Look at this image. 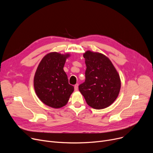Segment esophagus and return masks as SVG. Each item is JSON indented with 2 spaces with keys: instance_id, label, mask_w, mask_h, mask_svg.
<instances>
[{
  "instance_id": "34e87169",
  "label": "esophagus",
  "mask_w": 153,
  "mask_h": 153,
  "mask_svg": "<svg viewBox=\"0 0 153 153\" xmlns=\"http://www.w3.org/2000/svg\"><path fill=\"white\" fill-rule=\"evenodd\" d=\"M78 86H79V84H76L75 85H74V90L76 91H77L78 90Z\"/></svg>"
}]
</instances>
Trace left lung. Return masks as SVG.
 Segmentation results:
<instances>
[{"instance_id":"1","label":"left lung","mask_w":153,"mask_h":153,"mask_svg":"<svg viewBox=\"0 0 153 153\" xmlns=\"http://www.w3.org/2000/svg\"><path fill=\"white\" fill-rule=\"evenodd\" d=\"M85 81L79 85L87 103L95 109L105 108L113 103L120 92L121 82L117 70L105 55L87 51L84 54Z\"/></svg>"}]
</instances>
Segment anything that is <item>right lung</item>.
I'll return each mask as SVG.
<instances>
[{
    "label": "right lung",
    "mask_w": 153,
    "mask_h": 153,
    "mask_svg": "<svg viewBox=\"0 0 153 153\" xmlns=\"http://www.w3.org/2000/svg\"><path fill=\"white\" fill-rule=\"evenodd\" d=\"M69 54H46L39 64L34 77V87L38 98L46 105L58 108L67 103L74 87L63 68Z\"/></svg>",
    "instance_id": "right-lung-1"
}]
</instances>
